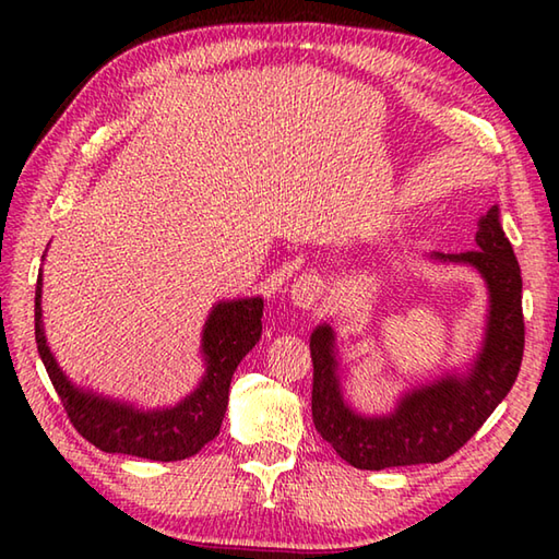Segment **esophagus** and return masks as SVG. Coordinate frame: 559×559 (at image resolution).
I'll use <instances>...</instances> for the list:
<instances>
[{
  "label": "esophagus",
  "instance_id": "obj_1",
  "mask_svg": "<svg viewBox=\"0 0 559 559\" xmlns=\"http://www.w3.org/2000/svg\"><path fill=\"white\" fill-rule=\"evenodd\" d=\"M324 290H326V283L319 273H312V271L302 273V276L293 281L290 300L293 305L302 307V310H312V307H317L319 300L324 298Z\"/></svg>",
  "mask_w": 559,
  "mask_h": 559
}]
</instances>
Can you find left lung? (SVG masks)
Masks as SVG:
<instances>
[{
	"label": "left lung",
	"instance_id": "8db88e82",
	"mask_svg": "<svg viewBox=\"0 0 559 559\" xmlns=\"http://www.w3.org/2000/svg\"><path fill=\"white\" fill-rule=\"evenodd\" d=\"M430 259L473 266L488 286L485 338L463 374L408 391L386 415H360L343 401L334 331L322 324L310 336L314 427L355 468L382 471L449 459L480 430L516 382L524 358L521 269L502 230L500 209L492 206L480 216L476 245L468 252H432Z\"/></svg>",
	"mask_w": 559,
	"mask_h": 559
}]
</instances>
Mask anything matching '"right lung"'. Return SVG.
<instances>
[{
    "mask_svg": "<svg viewBox=\"0 0 559 559\" xmlns=\"http://www.w3.org/2000/svg\"><path fill=\"white\" fill-rule=\"evenodd\" d=\"M40 298L43 273H38V286H35V343L71 425L100 451L151 461L189 459L218 435L228 408L233 372L261 338V317H264L261 298L218 302L211 310L201 336L206 372L199 386L173 408L141 411L69 382L47 346Z\"/></svg>",
    "mask_w": 559,
    "mask_h": 559,
    "instance_id": "obj_1",
    "label": "right lung"
}]
</instances>
